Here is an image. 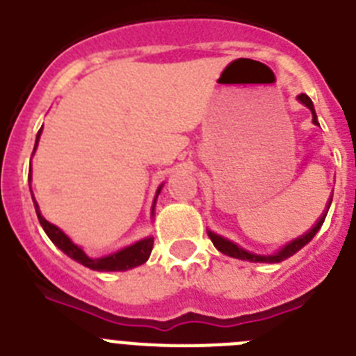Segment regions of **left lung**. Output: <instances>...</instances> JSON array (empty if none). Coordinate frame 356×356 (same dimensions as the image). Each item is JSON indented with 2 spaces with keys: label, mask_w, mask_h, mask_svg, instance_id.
<instances>
[{
  "label": "left lung",
  "mask_w": 356,
  "mask_h": 356,
  "mask_svg": "<svg viewBox=\"0 0 356 356\" xmlns=\"http://www.w3.org/2000/svg\"><path fill=\"white\" fill-rule=\"evenodd\" d=\"M298 99H300V102L303 103L305 106H308V108L312 110V115H314L312 121L317 124V115H316V110H314L312 99H310V97H308L307 94H300V96H298ZM332 196H333V193H332ZM330 205H332V200H330V203H328V209H330ZM326 213H328V210H326V212H323V216L319 217V221H317L316 225L312 226V229H308L307 234L300 235V237H298V238H294V241H291V242H289V244H285V246L282 248V250L276 251L275 254H267V257H262V254L248 253L246 250H242V248H238L237 244L226 241V238L219 237V235L212 234V232H209V237H210V241L213 242V246H216L217 250L221 251V253L228 254V257H234V259H241V260H250V262L278 264V262H282V260H285V259H289V257H292V254H294V253H298V251H300L301 248L305 246V244H308V242L312 241L314 235H316L317 232H319V228H321V226H323V222H325Z\"/></svg>",
  "instance_id": "8db88e82"
}]
</instances>
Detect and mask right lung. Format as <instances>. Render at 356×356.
<instances>
[{
    "mask_svg": "<svg viewBox=\"0 0 356 356\" xmlns=\"http://www.w3.org/2000/svg\"><path fill=\"white\" fill-rule=\"evenodd\" d=\"M39 137H40V130L39 134H37L35 146L37 143H39ZM28 178H31V172ZM159 193H160V188H159ZM31 197H33V194H31ZM35 212H37V217H39L40 226L44 228L46 235L51 238L53 244L60 248L67 257H71V259H74L76 262H80L81 266L94 269V271H127V269H131V267H137L140 266V264L146 262V260L149 259L151 250H153V238L147 237L144 238V241L135 242L134 246L124 248V250L118 251V253L114 254H108V257H103V259H89V257H87V254H85L76 244H72L71 238H69L60 228H56L55 225H51V222H48L46 219H44L37 203H35Z\"/></svg>",
    "mask_w": 356,
    "mask_h": 356,
    "instance_id": "right-lung-1",
    "label": "right lung"
}]
</instances>
